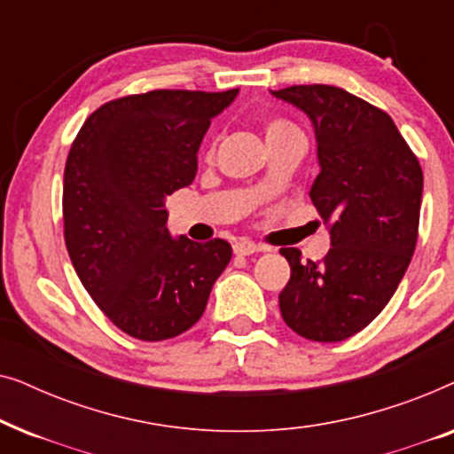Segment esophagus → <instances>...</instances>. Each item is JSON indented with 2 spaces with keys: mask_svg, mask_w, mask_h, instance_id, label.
Here are the masks:
<instances>
[{
  "mask_svg": "<svg viewBox=\"0 0 454 454\" xmlns=\"http://www.w3.org/2000/svg\"><path fill=\"white\" fill-rule=\"evenodd\" d=\"M262 250H264L262 246H256L254 241H247V239H239L233 244L235 256H252V254L262 252Z\"/></svg>",
  "mask_w": 454,
  "mask_h": 454,
  "instance_id": "34e87169",
  "label": "esophagus"
}]
</instances>
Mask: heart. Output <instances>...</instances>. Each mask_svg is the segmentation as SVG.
<instances>
[{
    "label": "heart",
    "instance_id": "b5f03b06",
    "mask_svg": "<svg viewBox=\"0 0 454 454\" xmlns=\"http://www.w3.org/2000/svg\"><path fill=\"white\" fill-rule=\"evenodd\" d=\"M289 129H295V128L289 126L287 121H270V123H266V138H270V136H277V134H283V132H289Z\"/></svg>",
    "mask_w": 454,
    "mask_h": 454
}]
</instances>
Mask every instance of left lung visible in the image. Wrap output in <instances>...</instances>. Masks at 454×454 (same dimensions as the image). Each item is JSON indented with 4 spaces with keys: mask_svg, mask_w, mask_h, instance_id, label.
Here are the masks:
<instances>
[{
    "mask_svg": "<svg viewBox=\"0 0 454 454\" xmlns=\"http://www.w3.org/2000/svg\"><path fill=\"white\" fill-rule=\"evenodd\" d=\"M312 121L318 177L309 198L331 233L322 262L283 247L291 278L278 294L291 331L318 343L353 337L399 287L418 241L424 173L388 114L326 84L270 90Z\"/></svg>",
    "mask_w": 454,
    "mask_h": 454,
    "instance_id": "1",
    "label": "left lung"
}]
</instances>
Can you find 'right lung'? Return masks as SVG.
Wrapping results in <instances>:
<instances>
[{"mask_svg": "<svg viewBox=\"0 0 454 454\" xmlns=\"http://www.w3.org/2000/svg\"><path fill=\"white\" fill-rule=\"evenodd\" d=\"M225 92L151 90L98 107L64 171V238L84 289L129 337L165 340L196 325L231 260L225 239L167 229L165 200L196 177V153Z\"/></svg>", "mask_w": 454, "mask_h": 454, "instance_id": "add662e5", "label": "right lung"}]
</instances>
